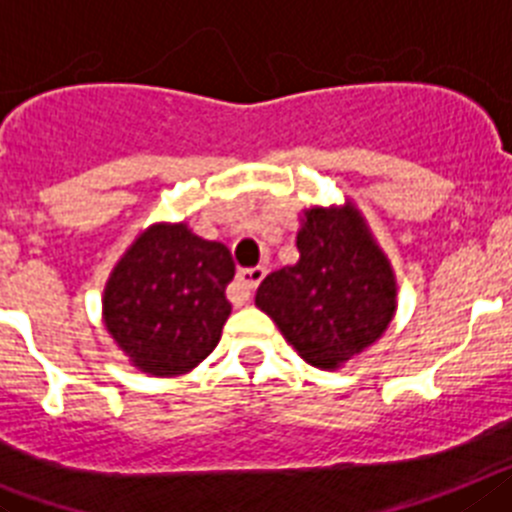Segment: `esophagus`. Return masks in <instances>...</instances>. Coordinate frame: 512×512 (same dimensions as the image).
Returning <instances> with one entry per match:
<instances>
[{"instance_id":"1","label":"esophagus","mask_w":512,"mask_h":512,"mask_svg":"<svg viewBox=\"0 0 512 512\" xmlns=\"http://www.w3.org/2000/svg\"><path fill=\"white\" fill-rule=\"evenodd\" d=\"M262 278H265V268L239 270L237 281H234V296H237V301H250L252 291L260 286Z\"/></svg>"}]
</instances>
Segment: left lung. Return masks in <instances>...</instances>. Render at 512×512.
<instances>
[{
    "label": "left lung",
    "mask_w": 512,
    "mask_h": 512,
    "mask_svg": "<svg viewBox=\"0 0 512 512\" xmlns=\"http://www.w3.org/2000/svg\"><path fill=\"white\" fill-rule=\"evenodd\" d=\"M296 247L299 262L270 273L255 304L309 366L337 371L386 332L397 314V275L348 198L304 208Z\"/></svg>",
    "instance_id": "8db88e82"
}]
</instances>
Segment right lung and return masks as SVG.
<instances>
[{
  "label": "right lung",
  "mask_w": 512,
  "mask_h": 512,
  "mask_svg": "<svg viewBox=\"0 0 512 512\" xmlns=\"http://www.w3.org/2000/svg\"><path fill=\"white\" fill-rule=\"evenodd\" d=\"M234 278L226 244L157 221L128 244L102 291V322L136 371L182 376L219 345Z\"/></svg>",
  "instance_id": "add662e5"
}]
</instances>
